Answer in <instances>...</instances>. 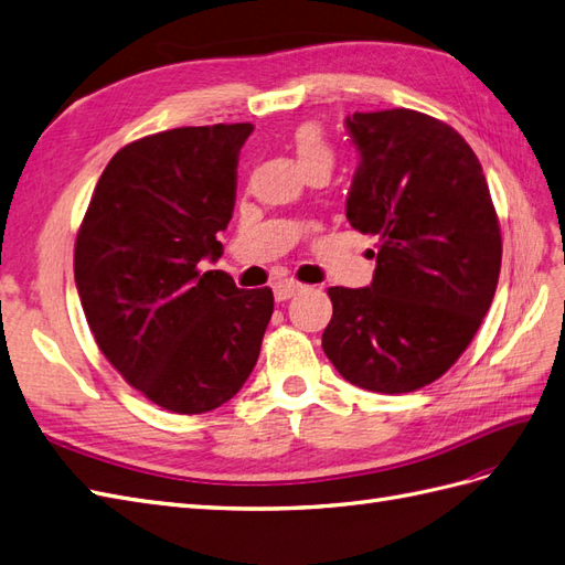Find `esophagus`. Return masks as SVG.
<instances>
[{"instance_id": "1", "label": "esophagus", "mask_w": 565, "mask_h": 565, "mask_svg": "<svg viewBox=\"0 0 565 565\" xmlns=\"http://www.w3.org/2000/svg\"><path fill=\"white\" fill-rule=\"evenodd\" d=\"M298 291H302V284H298L294 279H284V281H279L277 286H274V298H277V300H288V298H294Z\"/></svg>"}]
</instances>
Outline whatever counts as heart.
<instances>
[{
  "label": "heart",
  "instance_id": "b5f03b06",
  "mask_svg": "<svg viewBox=\"0 0 565 565\" xmlns=\"http://www.w3.org/2000/svg\"><path fill=\"white\" fill-rule=\"evenodd\" d=\"M291 145L300 167L306 171L315 167L331 169V164H334V148H331L320 124H300L291 134Z\"/></svg>",
  "mask_w": 565,
  "mask_h": 565
}]
</instances>
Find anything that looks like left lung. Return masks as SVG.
I'll return each instance as SVG.
<instances>
[{
	"label": "left lung",
	"instance_id": "obj_1",
	"mask_svg": "<svg viewBox=\"0 0 565 565\" xmlns=\"http://www.w3.org/2000/svg\"><path fill=\"white\" fill-rule=\"evenodd\" d=\"M360 164L345 216L377 238L365 288L331 286L322 349L345 382L408 394L439 380L477 334L501 271L482 164L451 126L413 109L355 111Z\"/></svg>",
	"mask_w": 565,
	"mask_h": 565
}]
</instances>
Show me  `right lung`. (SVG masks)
I'll list each match as a JSON object with an SVG mask.
<instances>
[{
  "mask_svg": "<svg viewBox=\"0 0 565 565\" xmlns=\"http://www.w3.org/2000/svg\"><path fill=\"white\" fill-rule=\"evenodd\" d=\"M253 124L185 126L109 159L76 236L85 320L109 363L159 408L200 415L234 398L257 363L271 288L202 271L236 205Z\"/></svg>",
  "mask_w": 565,
  "mask_h": 565,
  "instance_id": "obj_1",
  "label": "right lung"
}]
</instances>
